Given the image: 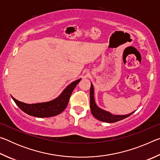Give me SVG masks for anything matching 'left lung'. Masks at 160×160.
<instances>
[{
  "instance_id": "8db88e82",
  "label": "left lung",
  "mask_w": 160,
  "mask_h": 160,
  "mask_svg": "<svg viewBox=\"0 0 160 160\" xmlns=\"http://www.w3.org/2000/svg\"><path fill=\"white\" fill-rule=\"evenodd\" d=\"M90 109L91 112L92 113L94 118H96L98 120L103 121V122L107 123H114L117 122L118 121L123 120V119L128 117L131 116L132 113L126 115H113L110 112H107L104 109H101L97 107L95 101H94V88L92 84H91L90 88Z\"/></svg>"
}]
</instances>
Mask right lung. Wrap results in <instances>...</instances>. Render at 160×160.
<instances>
[{
  "instance_id": "obj_1",
  "label": "right lung",
  "mask_w": 160,
  "mask_h": 160,
  "mask_svg": "<svg viewBox=\"0 0 160 160\" xmlns=\"http://www.w3.org/2000/svg\"><path fill=\"white\" fill-rule=\"evenodd\" d=\"M80 80L79 79L70 83L57 98L50 102L30 104L18 101L12 97V98L18 107L29 115L39 118L51 117L59 114L66 109L72 91Z\"/></svg>"
}]
</instances>
